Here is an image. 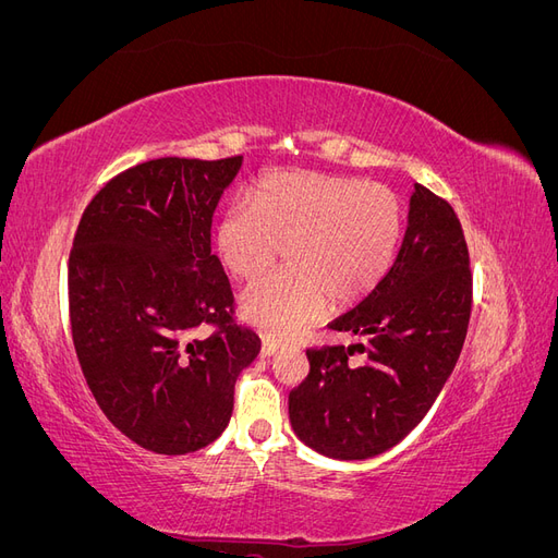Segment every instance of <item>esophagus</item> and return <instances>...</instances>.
<instances>
[{"instance_id": "obj_1", "label": "esophagus", "mask_w": 558, "mask_h": 558, "mask_svg": "<svg viewBox=\"0 0 558 558\" xmlns=\"http://www.w3.org/2000/svg\"><path fill=\"white\" fill-rule=\"evenodd\" d=\"M281 349V342L275 340V337H263V344H260V356L269 359L275 356V353Z\"/></svg>"}]
</instances>
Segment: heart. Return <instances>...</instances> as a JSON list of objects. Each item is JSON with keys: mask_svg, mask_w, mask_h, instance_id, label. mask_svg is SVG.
Masks as SVG:
<instances>
[{"mask_svg": "<svg viewBox=\"0 0 558 558\" xmlns=\"http://www.w3.org/2000/svg\"><path fill=\"white\" fill-rule=\"evenodd\" d=\"M402 240V205L379 183L314 172L265 177L218 223L216 248L238 279H256L286 248L291 269L242 293L248 324L291 337L326 310L356 305L391 272Z\"/></svg>", "mask_w": 558, "mask_h": 558, "instance_id": "1", "label": "heart"}]
</instances>
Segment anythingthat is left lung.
<instances>
[{"instance_id":"obj_1","label":"left lung","mask_w":558,"mask_h":558,"mask_svg":"<svg viewBox=\"0 0 558 558\" xmlns=\"http://www.w3.org/2000/svg\"><path fill=\"white\" fill-rule=\"evenodd\" d=\"M472 312L465 234L453 207L414 183L391 272L330 328L356 347L307 349L310 375L289 396L298 437L330 459L363 461L396 447L433 408L461 356ZM356 350L368 361L356 368Z\"/></svg>"}]
</instances>
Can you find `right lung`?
Returning <instances> with one entry per match:
<instances>
[{
    "label": "right lung",
    "instance_id": "right-lung-1",
    "mask_svg": "<svg viewBox=\"0 0 558 558\" xmlns=\"http://www.w3.org/2000/svg\"><path fill=\"white\" fill-rule=\"evenodd\" d=\"M242 156L158 158L116 174L70 253L76 356L111 424L156 453H189L228 426L234 381L260 337L234 324L211 216ZM211 325L209 338L194 332Z\"/></svg>",
    "mask_w": 558,
    "mask_h": 558
}]
</instances>
